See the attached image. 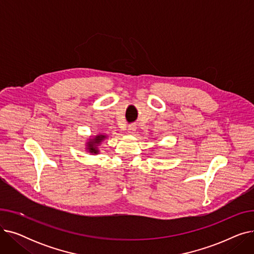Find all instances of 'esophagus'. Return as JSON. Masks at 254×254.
Listing matches in <instances>:
<instances>
[{"instance_id": "esophagus-1", "label": "esophagus", "mask_w": 254, "mask_h": 254, "mask_svg": "<svg viewBox=\"0 0 254 254\" xmlns=\"http://www.w3.org/2000/svg\"><path fill=\"white\" fill-rule=\"evenodd\" d=\"M136 129H137L136 125H129V126L127 127V131L129 132L130 135H134V134H135V131H136Z\"/></svg>"}]
</instances>
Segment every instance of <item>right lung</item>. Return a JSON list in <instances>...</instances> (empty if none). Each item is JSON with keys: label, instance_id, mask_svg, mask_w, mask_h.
<instances>
[{"label": "right lung", "instance_id": "obj_1", "mask_svg": "<svg viewBox=\"0 0 254 254\" xmlns=\"http://www.w3.org/2000/svg\"><path fill=\"white\" fill-rule=\"evenodd\" d=\"M106 138L107 136L105 135H97L95 138L89 139L88 142H86V150L91 154H98L100 152L99 146Z\"/></svg>", "mask_w": 254, "mask_h": 254}]
</instances>
